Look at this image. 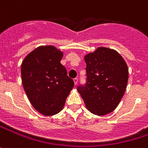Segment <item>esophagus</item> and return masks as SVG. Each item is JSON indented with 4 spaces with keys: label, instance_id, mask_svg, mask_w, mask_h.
Wrapping results in <instances>:
<instances>
[{
    "label": "esophagus",
    "instance_id": "34e87169",
    "mask_svg": "<svg viewBox=\"0 0 148 148\" xmlns=\"http://www.w3.org/2000/svg\"><path fill=\"white\" fill-rule=\"evenodd\" d=\"M78 81H79V79H77V78H75V79H74V85H75V86L78 84Z\"/></svg>",
    "mask_w": 148,
    "mask_h": 148
}]
</instances>
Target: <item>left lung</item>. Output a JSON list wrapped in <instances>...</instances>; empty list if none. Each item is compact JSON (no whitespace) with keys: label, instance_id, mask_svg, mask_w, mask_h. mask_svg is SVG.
I'll return each mask as SVG.
<instances>
[{"label":"left lung","instance_id":"obj_1","mask_svg":"<svg viewBox=\"0 0 148 148\" xmlns=\"http://www.w3.org/2000/svg\"><path fill=\"white\" fill-rule=\"evenodd\" d=\"M87 83L77 90L91 113L105 115L117 107L125 94L129 69L124 58L114 49L97 47L84 56Z\"/></svg>","mask_w":148,"mask_h":148}]
</instances>
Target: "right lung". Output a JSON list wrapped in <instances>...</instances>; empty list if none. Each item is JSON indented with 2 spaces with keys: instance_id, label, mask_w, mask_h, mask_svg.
<instances>
[{
  "instance_id": "obj_1",
  "label": "right lung",
  "mask_w": 148,
  "mask_h": 148,
  "mask_svg": "<svg viewBox=\"0 0 148 148\" xmlns=\"http://www.w3.org/2000/svg\"><path fill=\"white\" fill-rule=\"evenodd\" d=\"M63 52L54 46H40L21 64L22 84L34 109L46 116L59 113L74 88L60 60Z\"/></svg>"
}]
</instances>
